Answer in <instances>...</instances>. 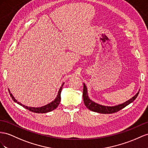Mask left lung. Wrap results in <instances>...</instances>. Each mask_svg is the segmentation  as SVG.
<instances>
[{
    "label": "left lung",
    "mask_w": 148,
    "mask_h": 148,
    "mask_svg": "<svg viewBox=\"0 0 148 148\" xmlns=\"http://www.w3.org/2000/svg\"><path fill=\"white\" fill-rule=\"evenodd\" d=\"M139 90L140 89L133 97L123 103L112 106H107L96 103L90 99L88 95V88H87L86 84L84 83V86H83V100H84V103L86 108H88L90 111L101 114H112L119 111L121 109H123L127 106V105L132 103L136 99V97H138Z\"/></svg>",
    "instance_id": "obj_1"
}]
</instances>
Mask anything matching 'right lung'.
<instances>
[{
	"label": "right lung",
	"instance_id": "obj_1",
	"mask_svg": "<svg viewBox=\"0 0 148 148\" xmlns=\"http://www.w3.org/2000/svg\"><path fill=\"white\" fill-rule=\"evenodd\" d=\"M64 84V82L62 84V86H60V88L59 90L58 93V95H57V97H56V99L51 102L50 103H49L46 105L43 106H41V107H29V106H25L24 104H22V103H21L20 102L17 101V99H16V98L14 97V96L12 95V94L10 92V90L9 89V92L10 95L12 97V100L15 102V103H17L18 104H19L21 106H22V107H24V108L28 109L30 111H32L33 112H36V113H46V112H51L53 110H54V109L58 108V106H59L60 102V93H61V90L62 89V86Z\"/></svg>",
	"mask_w": 148,
	"mask_h": 148
}]
</instances>
